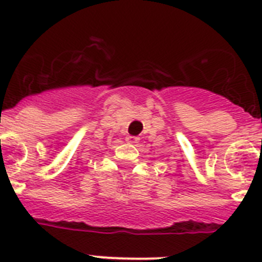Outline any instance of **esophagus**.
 Masks as SVG:
<instances>
[{
	"label": "esophagus",
	"instance_id": "34e87169",
	"mask_svg": "<svg viewBox=\"0 0 262 262\" xmlns=\"http://www.w3.org/2000/svg\"><path fill=\"white\" fill-rule=\"evenodd\" d=\"M138 140H140V138H138V137H135V136H127V137L125 138V141H126L127 144H130V145L137 144Z\"/></svg>",
	"mask_w": 262,
	"mask_h": 262
}]
</instances>
